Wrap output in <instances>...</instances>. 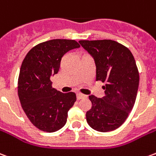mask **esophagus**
Masks as SVG:
<instances>
[{"instance_id": "obj_1", "label": "esophagus", "mask_w": 156, "mask_h": 156, "mask_svg": "<svg viewBox=\"0 0 156 156\" xmlns=\"http://www.w3.org/2000/svg\"><path fill=\"white\" fill-rule=\"evenodd\" d=\"M86 97H87L86 95L83 94H80V93H78V94H77V98H78V99L84 98H86Z\"/></svg>"}]
</instances>
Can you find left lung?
Returning a JSON list of instances; mask_svg holds the SVG:
<instances>
[{"label":"left lung","mask_w":156,"mask_h":156,"mask_svg":"<svg viewBox=\"0 0 156 156\" xmlns=\"http://www.w3.org/2000/svg\"><path fill=\"white\" fill-rule=\"evenodd\" d=\"M83 48L94 58L96 80L105 83V96H89L91 108L86 113L88 125L99 132L120 127L134 107L140 75L133 54L113 40H81Z\"/></svg>","instance_id":"left-lung-1"}]
</instances>
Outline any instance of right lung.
I'll list each match as a JSON object with an SVG mask.
<instances>
[{"instance_id": "obj_1", "label": "right lung", "mask_w": 156, "mask_h": 156, "mask_svg": "<svg viewBox=\"0 0 156 156\" xmlns=\"http://www.w3.org/2000/svg\"><path fill=\"white\" fill-rule=\"evenodd\" d=\"M79 47L75 40H49L33 47L22 62L18 77L19 99L29 120L40 130L55 132L67 122L76 94L52 88L50 78L58 73L62 56Z\"/></svg>"}]
</instances>
